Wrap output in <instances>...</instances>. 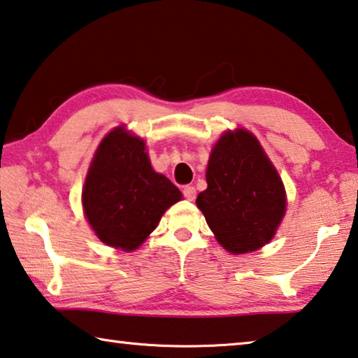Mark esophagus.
I'll list each match as a JSON object with an SVG mask.
<instances>
[{
    "label": "esophagus",
    "mask_w": 358,
    "mask_h": 358,
    "mask_svg": "<svg viewBox=\"0 0 358 358\" xmlns=\"http://www.w3.org/2000/svg\"><path fill=\"white\" fill-rule=\"evenodd\" d=\"M183 196L188 201H194V197H196V188H194V186H185V188H183Z\"/></svg>",
    "instance_id": "obj_1"
}]
</instances>
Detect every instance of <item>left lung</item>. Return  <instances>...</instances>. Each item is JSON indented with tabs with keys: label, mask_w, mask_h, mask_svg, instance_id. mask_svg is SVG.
Here are the masks:
<instances>
[{
	"label": "left lung",
	"mask_w": 358,
	"mask_h": 358,
	"mask_svg": "<svg viewBox=\"0 0 358 358\" xmlns=\"http://www.w3.org/2000/svg\"><path fill=\"white\" fill-rule=\"evenodd\" d=\"M207 189L196 203L226 250L253 252L275 234L285 213L283 183L247 130L221 135L210 155Z\"/></svg>",
	"instance_id": "1"
}]
</instances>
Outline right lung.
<instances>
[{
    "mask_svg": "<svg viewBox=\"0 0 358 358\" xmlns=\"http://www.w3.org/2000/svg\"><path fill=\"white\" fill-rule=\"evenodd\" d=\"M181 199L167 177L156 173L145 141L117 127L101 140L83 189V207L106 245L135 250Z\"/></svg>",
    "mask_w": 358,
    "mask_h": 358,
    "instance_id": "obj_1",
    "label": "right lung"
}]
</instances>
